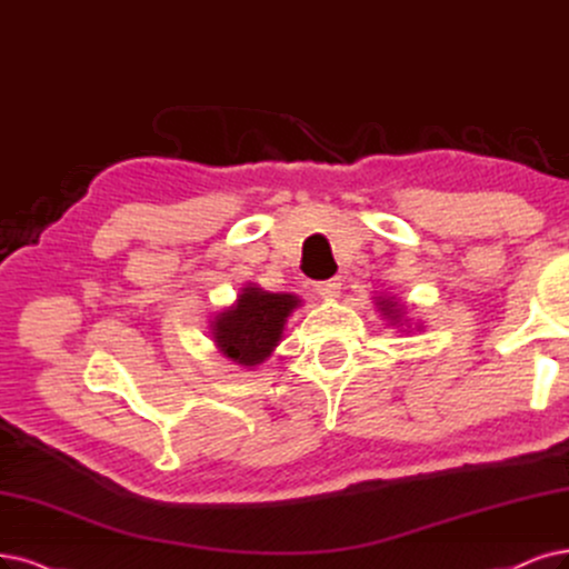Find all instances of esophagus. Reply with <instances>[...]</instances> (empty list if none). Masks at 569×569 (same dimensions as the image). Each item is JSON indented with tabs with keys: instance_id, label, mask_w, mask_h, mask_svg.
Returning a JSON list of instances; mask_svg holds the SVG:
<instances>
[{
	"instance_id": "esophagus-1",
	"label": "esophagus",
	"mask_w": 569,
	"mask_h": 569,
	"mask_svg": "<svg viewBox=\"0 0 569 569\" xmlns=\"http://www.w3.org/2000/svg\"><path fill=\"white\" fill-rule=\"evenodd\" d=\"M340 288H342V283L338 277H335V279L317 283V288L313 290H317L323 300H335V298H340Z\"/></svg>"
}]
</instances>
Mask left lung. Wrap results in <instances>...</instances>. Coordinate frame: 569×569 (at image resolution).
<instances>
[{
  "mask_svg": "<svg viewBox=\"0 0 569 569\" xmlns=\"http://www.w3.org/2000/svg\"><path fill=\"white\" fill-rule=\"evenodd\" d=\"M377 305H380L385 317L391 319V323H398V319H401V309H396V302H391V298H377Z\"/></svg>",
  "mask_w": 569,
  "mask_h": 569,
  "instance_id": "8db88e82",
  "label": "left lung"
}]
</instances>
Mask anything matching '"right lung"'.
Returning a JSON list of instances; mask_svg holds the SVG:
<instances>
[{
	"label": "right lung",
	"instance_id": "1",
	"mask_svg": "<svg viewBox=\"0 0 569 569\" xmlns=\"http://www.w3.org/2000/svg\"><path fill=\"white\" fill-rule=\"evenodd\" d=\"M300 305L290 292H267L246 286L234 307L220 311L213 321V338L227 359L241 366L262 363L279 345L288 317Z\"/></svg>",
	"mask_w": 569,
	"mask_h": 569
}]
</instances>
